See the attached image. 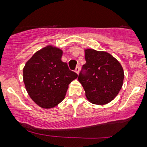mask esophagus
Returning a JSON list of instances; mask_svg holds the SVG:
<instances>
[{
	"label": "esophagus",
	"instance_id": "obj_1",
	"mask_svg": "<svg viewBox=\"0 0 147 147\" xmlns=\"http://www.w3.org/2000/svg\"><path fill=\"white\" fill-rule=\"evenodd\" d=\"M75 71H76V73H77L78 75V73H79V71H80V67H79V66L76 67V70H75Z\"/></svg>",
	"mask_w": 147,
	"mask_h": 147
}]
</instances>
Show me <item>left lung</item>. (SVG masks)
I'll use <instances>...</instances> for the list:
<instances>
[{"instance_id":"1","label":"left lung","mask_w":147,"mask_h":147,"mask_svg":"<svg viewBox=\"0 0 147 147\" xmlns=\"http://www.w3.org/2000/svg\"><path fill=\"white\" fill-rule=\"evenodd\" d=\"M86 63L78 76L85 96L94 105H105L114 100L123 83L121 63L107 52L85 49Z\"/></svg>"}]
</instances>
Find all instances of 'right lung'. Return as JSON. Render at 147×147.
Instances as JSON below:
<instances>
[{
    "label": "right lung",
    "instance_id": "obj_1",
    "mask_svg": "<svg viewBox=\"0 0 147 147\" xmlns=\"http://www.w3.org/2000/svg\"><path fill=\"white\" fill-rule=\"evenodd\" d=\"M62 49L49 45L34 53L24 68L26 92L42 108L57 106L65 98L69 84L78 77L62 62Z\"/></svg>",
    "mask_w": 147,
    "mask_h": 147
}]
</instances>
